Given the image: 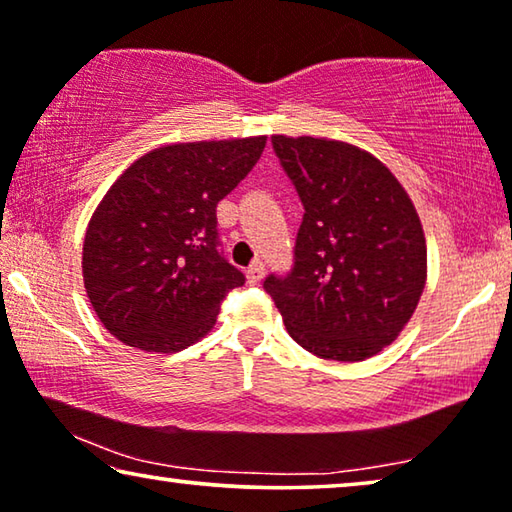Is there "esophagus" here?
<instances>
[{
	"label": "esophagus",
	"instance_id": "1",
	"mask_svg": "<svg viewBox=\"0 0 512 512\" xmlns=\"http://www.w3.org/2000/svg\"><path fill=\"white\" fill-rule=\"evenodd\" d=\"M246 278H248L250 285H257L259 280L264 278V264H262V262H253V264H250L248 271H246Z\"/></svg>",
	"mask_w": 512,
	"mask_h": 512
}]
</instances>
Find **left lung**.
<instances>
[{
  "instance_id": "obj_1",
  "label": "left lung",
  "mask_w": 512,
  "mask_h": 512,
  "mask_svg": "<svg viewBox=\"0 0 512 512\" xmlns=\"http://www.w3.org/2000/svg\"><path fill=\"white\" fill-rule=\"evenodd\" d=\"M304 204L294 266L264 290L290 336L322 359L362 362L408 325L427 283L413 201L378 157L334 139L271 136Z\"/></svg>"
}]
</instances>
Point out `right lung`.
<instances>
[{
	"instance_id": "obj_1",
	"label": "right lung",
	"mask_w": 512,
	"mask_h": 512,
	"mask_svg": "<svg viewBox=\"0 0 512 512\" xmlns=\"http://www.w3.org/2000/svg\"><path fill=\"white\" fill-rule=\"evenodd\" d=\"M266 136L171 143L122 171L88 222L83 283L129 348L178 352L213 329L246 283L218 253L215 206L255 167Z\"/></svg>"
}]
</instances>
